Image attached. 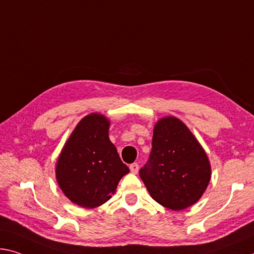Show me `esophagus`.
Masks as SVG:
<instances>
[{
    "label": "esophagus",
    "mask_w": 254,
    "mask_h": 254,
    "mask_svg": "<svg viewBox=\"0 0 254 254\" xmlns=\"http://www.w3.org/2000/svg\"><path fill=\"white\" fill-rule=\"evenodd\" d=\"M130 170H131V173H133V174H136L139 171V165L136 163H133L130 165Z\"/></svg>",
    "instance_id": "34e87169"
}]
</instances>
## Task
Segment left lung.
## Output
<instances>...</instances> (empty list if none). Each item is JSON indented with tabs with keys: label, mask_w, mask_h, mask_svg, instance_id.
Here are the masks:
<instances>
[{
	"label": "left lung",
	"mask_w": 254,
	"mask_h": 254,
	"mask_svg": "<svg viewBox=\"0 0 254 254\" xmlns=\"http://www.w3.org/2000/svg\"><path fill=\"white\" fill-rule=\"evenodd\" d=\"M151 147L147 164L139 171L151 198L172 210L194 204L211 176L198 140L182 121L168 116L155 126Z\"/></svg>",
	"instance_id": "obj_1"
}]
</instances>
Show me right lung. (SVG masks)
Listing matches in <instances>:
<instances>
[{
	"label": "right lung",
	"instance_id": "right-lung-1",
	"mask_svg": "<svg viewBox=\"0 0 254 254\" xmlns=\"http://www.w3.org/2000/svg\"><path fill=\"white\" fill-rule=\"evenodd\" d=\"M108 128L110 121L104 115H87L72 132L56 164L61 190L83 208L105 203L130 172L108 138Z\"/></svg>",
	"mask_w": 254,
	"mask_h": 254
}]
</instances>
